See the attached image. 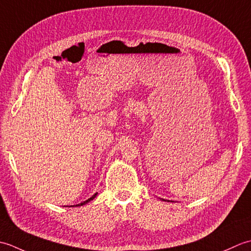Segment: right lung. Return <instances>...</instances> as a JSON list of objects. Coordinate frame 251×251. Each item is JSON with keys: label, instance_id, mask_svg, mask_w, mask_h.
<instances>
[{"label": "right lung", "instance_id": "1", "mask_svg": "<svg viewBox=\"0 0 251 251\" xmlns=\"http://www.w3.org/2000/svg\"><path fill=\"white\" fill-rule=\"evenodd\" d=\"M96 196H97V193H96V194H94V195H93L92 197H90V199H88L87 201H85L81 202V204H79V205H76V206H82V205H85V204H87V202H88V201H92V200H94Z\"/></svg>", "mask_w": 251, "mask_h": 251}]
</instances>
